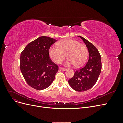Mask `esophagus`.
<instances>
[{
    "label": "esophagus",
    "mask_w": 123,
    "mask_h": 123,
    "mask_svg": "<svg viewBox=\"0 0 123 123\" xmlns=\"http://www.w3.org/2000/svg\"><path fill=\"white\" fill-rule=\"evenodd\" d=\"M59 69H60V70H62V71H66V70H67V69L64 68H62V67H60Z\"/></svg>",
    "instance_id": "esophagus-1"
}]
</instances>
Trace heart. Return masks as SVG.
<instances>
[{"label":"heart","mask_w":123,"mask_h":123,"mask_svg":"<svg viewBox=\"0 0 123 123\" xmlns=\"http://www.w3.org/2000/svg\"><path fill=\"white\" fill-rule=\"evenodd\" d=\"M57 45L58 47H51L49 51L50 57L54 62L60 64L65 58L66 54L68 57L65 63L66 66L75 65L80 67L86 61L88 51L84 44L75 39L66 38L59 41Z\"/></svg>","instance_id":"obj_1"}]
</instances>
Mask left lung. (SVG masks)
Instances as JSON below:
<instances>
[{
    "instance_id": "8db88e82",
    "label": "left lung",
    "mask_w": 123,
    "mask_h": 123,
    "mask_svg": "<svg viewBox=\"0 0 123 123\" xmlns=\"http://www.w3.org/2000/svg\"><path fill=\"white\" fill-rule=\"evenodd\" d=\"M87 46L89 57L84 67L75 71L73 76L68 82L74 90L85 91L93 87L100 75L102 70L101 56L98 50L88 40L79 36Z\"/></svg>"
}]
</instances>
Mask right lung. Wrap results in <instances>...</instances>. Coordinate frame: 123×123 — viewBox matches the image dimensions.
I'll return each mask as SVG.
<instances>
[{"label":"right lung","mask_w":123,"mask_h":123,"mask_svg":"<svg viewBox=\"0 0 123 123\" xmlns=\"http://www.w3.org/2000/svg\"><path fill=\"white\" fill-rule=\"evenodd\" d=\"M57 40L48 36H40L30 43L22 51L20 68L27 84L36 90L46 89L53 82L58 66L50 58L51 45Z\"/></svg>","instance_id":"obj_1"}]
</instances>
